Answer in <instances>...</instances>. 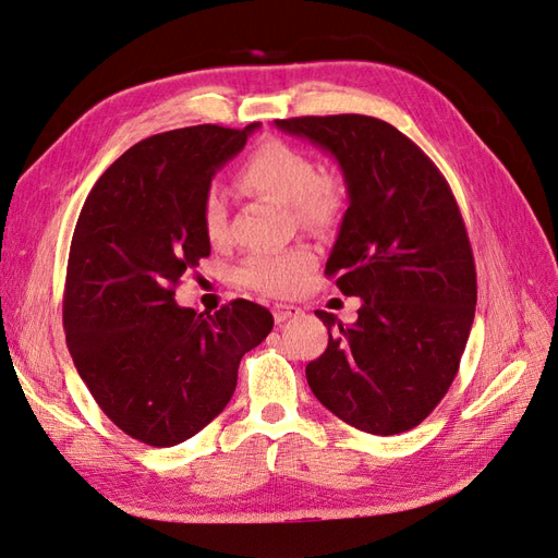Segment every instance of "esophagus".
Instances as JSON below:
<instances>
[{
    "mask_svg": "<svg viewBox=\"0 0 558 558\" xmlns=\"http://www.w3.org/2000/svg\"><path fill=\"white\" fill-rule=\"evenodd\" d=\"M300 312H302V310L295 307V305H275V310H272L277 324H283V320H289V318L298 316Z\"/></svg>",
    "mask_w": 558,
    "mask_h": 558,
    "instance_id": "1",
    "label": "esophagus"
}]
</instances>
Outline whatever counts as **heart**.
Masks as SVG:
<instances>
[{
	"instance_id": "obj_1",
	"label": "heart",
	"mask_w": 558,
	"mask_h": 558,
	"mask_svg": "<svg viewBox=\"0 0 558 558\" xmlns=\"http://www.w3.org/2000/svg\"><path fill=\"white\" fill-rule=\"evenodd\" d=\"M238 181L246 189L293 207L298 221L310 228L328 226L340 209V183L320 177L318 162L305 150L279 140L260 144L242 162ZM202 226L207 238L218 244L228 234V209L223 197L209 191L202 205ZM316 265L307 248L260 251L240 265V279L265 295H291L305 286Z\"/></svg>"
}]
</instances>
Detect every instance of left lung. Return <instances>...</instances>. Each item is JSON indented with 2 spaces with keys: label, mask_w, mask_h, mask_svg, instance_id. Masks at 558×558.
Instances as JSON below:
<instances>
[{
  "label": "left lung",
  "mask_w": 558,
  "mask_h": 558,
  "mask_svg": "<svg viewBox=\"0 0 558 558\" xmlns=\"http://www.w3.org/2000/svg\"><path fill=\"white\" fill-rule=\"evenodd\" d=\"M275 125L328 150L349 193L326 275L361 310L351 326L316 310L330 337L305 369L312 393L359 430H410L449 391L475 318L477 272L459 205L424 150L379 118Z\"/></svg>",
  "instance_id": "1"
}]
</instances>
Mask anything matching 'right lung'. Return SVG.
<instances>
[{
    "label": "right lung",
    "mask_w": 558,
    "mask_h": 558,
    "mask_svg": "<svg viewBox=\"0 0 558 558\" xmlns=\"http://www.w3.org/2000/svg\"><path fill=\"white\" fill-rule=\"evenodd\" d=\"M244 130L193 125L142 140L97 179L74 228L62 324L81 379L134 440L174 447L226 410L238 367L275 326L232 300L214 314L179 307L181 277L209 256L202 205Z\"/></svg>",
    "instance_id": "1"
}]
</instances>
